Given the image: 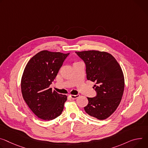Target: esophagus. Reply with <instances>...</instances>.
Masks as SVG:
<instances>
[{
    "instance_id": "esophagus-1",
    "label": "esophagus",
    "mask_w": 148,
    "mask_h": 148,
    "mask_svg": "<svg viewBox=\"0 0 148 148\" xmlns=\"http://www.w3.org/2000/svg\"><path fill=\"white\" fill-rule=\"evenodd\" d=\"M71 99H77L78 97H79V95H70L69 96Z\"/></svg>"
}]
</instances>
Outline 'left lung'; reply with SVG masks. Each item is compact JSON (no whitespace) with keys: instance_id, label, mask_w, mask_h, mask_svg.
I'll return each mask as SVG.
<instances>
[{"instance_id":"obj_1","label":"left lung","mask_w":148,"mask_h":148,"mask_svg":"<svg viewBox=\"0 0 148 148\" xmlns=\"http://www.w3.org/2000/svg\"><path fill=\"white\" fill-rule=\"evenodd\" d=\"M75 53L86 64L87 79L96 83L93 88L97 95L87 97L86 112L99 120L108 118L116 110L123 96L125 79L122 69L106 52L91 50Z\"/></svg>"}]
</instances>
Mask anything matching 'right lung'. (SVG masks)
I'll list each match as a JSON object with an SVG mask.
<instances>
[{
	"mask_svg": "<svg viewBox=\"0 0 148 148\" xmlns=\"http://www.w3.org/2000/svg\"><path fill=\"white\" fill-rule=\"evenodd\" d=\"M70 53L40 51L26 64L21 79L23 98L32 112L39 119L51 120L64 109L66 95L52 91V84Z\"/></svg>",
	"mask_w": 148,
	"mask_h": 148,
	"instance_id": "right-lung-1",
	"label": "right lung"
}]
</instances>
